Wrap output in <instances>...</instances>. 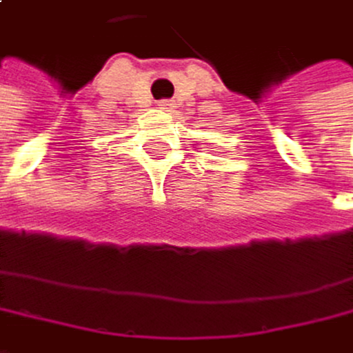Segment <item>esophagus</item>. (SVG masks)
<instances>
[{
    "label": "esophagus",
    "mask_w": 353,
    "mask_h": 353,
    "mask_svg": "<svg viewBox=\"0 0 353 353\" xmlns=\"http://www.w3.org/2000/svg\"><path fill=\"white\" fill-rule=\"evenodd\" d=\"M158 108H160V110H165V112H173L175 103H173L171 99H165V101H158Z\"/></svg>",
    "instance_id": "obj_1"
}]
</instances>
